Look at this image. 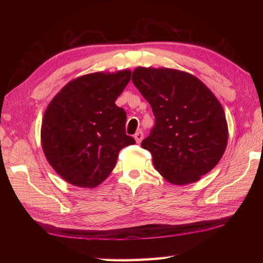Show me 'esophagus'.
I'll list each match as a JSON object with an SVG mask.
<instances>
[{"label":"esophagus","mask_w":263,"mask_h":263,"mask_svg":"<svg viewBox=\"0 0 263 263\" xmlns=\"http://www.w3.org/2000/svg\"><path fill=\"white\" fill-rule=\"evenodd\" d=\"M135 139H136L137 143H140L142 141V139H143V132L142 131H138L136 135H135Z\"/></svg>","instance_id":"obj_1"}]
</instances>
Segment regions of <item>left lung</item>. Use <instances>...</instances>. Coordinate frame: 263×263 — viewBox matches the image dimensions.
Masks as SVG:
<instances>
[{
  "label": "left lung",
  "mask_w": 263,
  "mask_h": 263,
  "mask_svg": "<svg viewBox=\"0 0 263 263\" xmlns=\"http://www.w3.org/2000/svg\"><path fill=\"white\" fill-rule=\"evenodd\" d=\"M132 81L150 104L155 125L141 147L176 185L193 183L224 155L228 130L220 103L198 78L173 69L137 68Z\"/></svg>",
  "instance_id": "obj_1"
}]
</instances>
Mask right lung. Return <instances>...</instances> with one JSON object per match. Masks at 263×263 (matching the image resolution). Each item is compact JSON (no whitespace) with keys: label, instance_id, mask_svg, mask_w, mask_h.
<instances>
[{"label":"right lung","instance_id":"add662e5","mask_svg":"<svg viewBox=\"0 0 263 263\" xmlns=\"http://www.w3.org/2000/svg\"><path fill=\"white\" fill-rule=\"evenodd\" d=\"M130 79L127 70L83 76L49 103L42 146L48 163L66 182L97 186L113 171L120 150L136 143L126 136L125 110L115 104Z\"/></svg>","mask_w":263,"mask_h":263}]
</instances>
